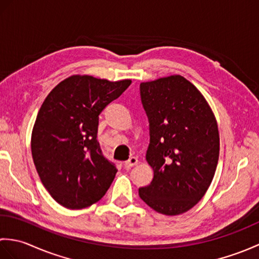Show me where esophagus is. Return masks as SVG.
<instances>
[{
    "mask_svg": "<svg viewBox=\"0 0 259 259\" xmlns=\"http://www.w3.org/2000/svg\"><path fill=\"white\" fill-rule=\"evenodd\" d=\"M136 164H138V158L137 157H130L129 160L124 161V167L125 168H130V167H134Z\"/></svg>",
    "mask_w": 259,
    "mask_h": 259,
    "instance_id": "34e87169",
    "label": "esophagus"
}]
</instances>
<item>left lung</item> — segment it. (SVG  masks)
Segmentation results:
<instances>
[{"label": "left lung", "instance_id": "1", "mask_svg": "<svg viewBox=\"0 0 259 259\" xmlns=\"http://www.w3.org/2000/svg\"><path fill=\"white\" fill-rule=\"evenodd\" d=\"M149 120L146 153L153 169L139 196L167 216L184 213L210 186L219 158V133L212 110L200 91L181 75L140 83Z\"/></svg>", "mask_w": 259, "mask_h": 259}]
</instances>
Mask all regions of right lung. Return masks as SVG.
<instances>
[{
    "label": "right lung",
    "instance_id": "right-lung-1",
    "mask_svg": "<svg viewBox=\"0 0 259 259\" xmlns=\"http://www.w3.org/2000/svg\"><path fill=\"white\" fill-rule=\"evenodd\" d=\"M130 84L71 75L42 103L32 130V157L43 186L61 206L89 207L112 184L118 170L97 140L99 114Z\"/></svg>",
    "mask_w": 259,
    "mask_h": 259
}]
</instances>
